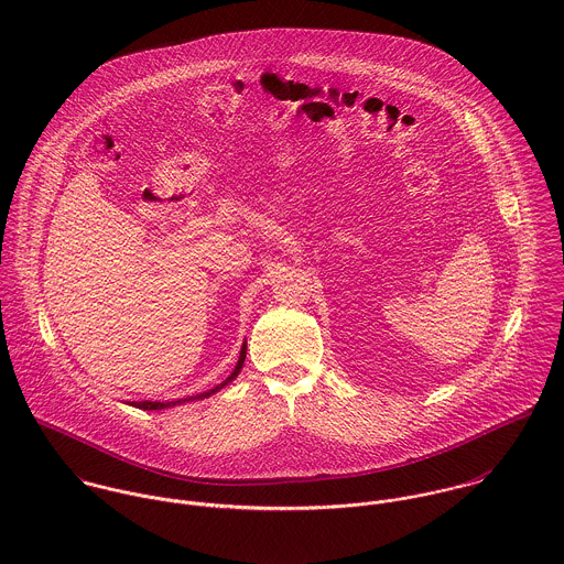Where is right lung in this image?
<instances>
[{
	"instance_id": "1",
	"label": "right lung",
	"mask_w": 564,
	"mask_h": 564,
	"mask_svg": "<svg viewBox=\"0 0 564 564\" xmlns=\"http://www.w3.org/2000/svg\"><path fill=\"white\" fill-rule=\"evenodd\" d=\"M245 354H247V343H242L239 362H237L235 371L228 376V380H226V382H221L219 387H215V389L206 391V393H199V395H193V398H184V400H177V402H132L130 405H134V408H141V410H164V408H171V405H177V403L195 402V400H204V398H210V395H215L217 391H221L226 384H230V382H232V380H235V378L241 373L242 362H245Z\"/></svg>"
}]
</instances>
